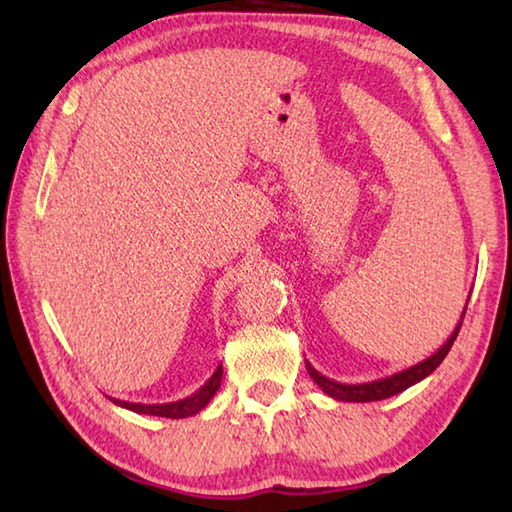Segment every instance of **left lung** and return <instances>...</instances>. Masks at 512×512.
I'll list each match as a JSON object with an SVG mask.
<instances>
[{
  "mask_svg": "<svg viewBox=\"0 0 512 512\" xmlns=\"http://www.w3.org/2000/svg\"><path fill=\"white\" fill-rule=\"evenodd\" d=\"M464 312H466V306H464ZM464 312L460 317V323L458 328H455L451 332V336L447 339V343H444L440 350L436 354H431L429 358H424V361H420L418 365H411L407 369H402V372H396L391 376H385V378H378V380H369V383H356V385H347V383H339V380H332L328 376H323L321 372H317L308 361H306V367H308V374L312 376L314 383H317L325 394H328L330 398L334 400H343V402H374V400H385V398H391L400 394V391H405L407 387L420 383L422 378H427L429 374L436 372V367L444 361V356L449 354L451 345L455 341V336H458L460 328H462V319H464Z\"/></svg>",
  "mask_w": 512,
  "mask_h": 512,
  "instance_id": "8db88e82",
  "label": "left lung"
}]
</instances>
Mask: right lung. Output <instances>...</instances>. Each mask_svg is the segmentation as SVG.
Wrapping results in <instances>:
<instances>
[{"label":"right lung","instance_id":"add662e5","mask_svg":"<svg viewBox=\"0 0 512 512\" xmlns=\"http://www.w3.org/2000/svg\"><path fill=\"white\" fill-rule=\"evenodd\" d=\"M220 383H222V365L215 369L213 376L206 380V383L195 391V394L182 398V400H176V402H165V405H143V402H127V400H116V398H110L114 405L123 407V409H129L134 413H145V416H160V418H189V416H195V413L202 411L206 405H209L211 398L215 396V391L220 389Z\"/></svg>","mask_w":512,"mask_h":512}]
</instances>
